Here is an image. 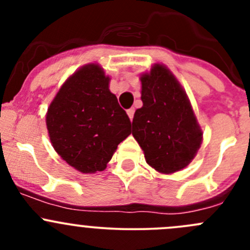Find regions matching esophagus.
<instances>
[{"label": "esophagus", "mask_w": 250, "mask_h": 250, "mask_svg": "<svg viewBox=\"0 0 250 250\" xmlns=\"http://www.w3.org/2000/svg\"><path fill=\"white\" fill-rule=\"evenodd\" d=\"M134 109H129V110H127V113H128V117H129V120L130 121H133V116H134Z\"/></svg>", "instance_id": "34e87169"}]
</instances>
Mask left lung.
I'll list each match as a JSON object with an SVG mask.
<instances>
[{
    "instance_id": "obj_1",
    "label": "left lung",
    "mask_w": 250,
    "mask_h": 250,
    "mask_svg": "<svg viewBox=\"0 0 250 250\" xmlns=\"http://www.w3.org/2000/svg\"><path fill=\"white\" fill-rule=\"evenodd\" d=\"M140 82L143 106L134 113L133 137L150 167L162 174L179 172L192 162L203 140L190 99L163 64H153Z\"/></svg>"
}]
</instances>
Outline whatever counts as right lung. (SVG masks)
I'll return each instance as SVG.
<instances>
[{"mask_svg":"<svg viewBox=\"0 0 250 250\" xmlns=\"http://www.w3.org/2000/svg\"><path fill=\"white\" fill-rule=\"evenodd\" d=\"M109 87L110 77L99 64L83 65L62 83L47 110L52 146L81 173L103 172L132 133L129 117Z\"/></svg>","mask_w":250,"mask_h":250,"instance_id":"right-lung-1","label":"right lung"}]
</instances>
